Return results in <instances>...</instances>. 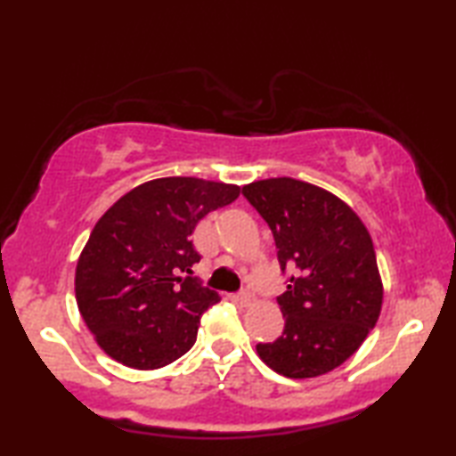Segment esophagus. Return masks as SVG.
Segmentation results:
<instances>
[{
	"label": "esophagus",
	"instance_id": "obj_1",
	"mask_svg": "<svg viewBox=\"0 0 456 456\" xmlns=\"http://www.w3.org/2000/svg\"><path fill=\"white\" fill-rule=\"evenodd\" d=\"M251 299H253V296H251L249 289H241V291L237 293V302L241 304V305H249Z\"/></svg>",
	"mask_w": 456,
	"mask_h": 456
}]
</instances>
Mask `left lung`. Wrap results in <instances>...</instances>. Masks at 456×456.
<instances>
[{"instance_id":"8db88e82","label":"left lung","mask_w":456,"mask_h":456,"mask_svg":"<svg viewBox=\"0 0 456 456\" xmlns=\"http://www.w3.org/2000/svg\"><path fill=\"white\" fill-rule=\"evenodd\" d=\"M243 197L272 229L281 272H289L283 334L257 344L277 374L314 378L344 364L382 307L372 239L342 199L315 184L280 176L243 187Z\"/></svg>"}]
</instances>
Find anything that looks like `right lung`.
Wrapping results in <instances>:
<instances>
[{
    "instance_id": "right-lung-1",
    "label": "right lung",
    "mask_w": 456,
    "mask_h": 456,
    "mask_svg": "<svg viewBox=\"0 0 456 456\" xmlns=\"http://www.w3.org/2000/svg\"><path fill=\"white\" fill-rule=\"evenodd\" d=\"M237 197V184L167 176L138 184L98 219L74 283L82 318L108 356L154 370L192 348L219 293L183 275L200 261L191 235Z\"/></svg>"
}]
</instances>
